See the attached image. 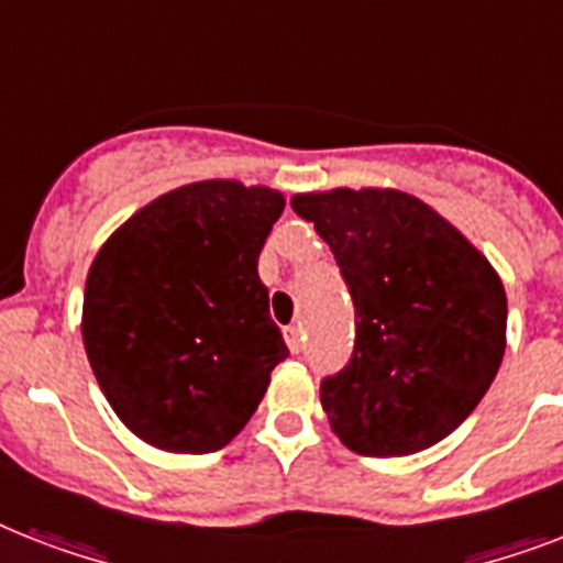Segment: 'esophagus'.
Wrapping results in <instances>:
<instances>
[{"label": "esophagus", "mask_w": 563, "mask_h": 563, "mask_svg": "<svg viewBox=\"0 0 563 563\" xmlns=\"http://www.w3.org/2000/svg\"><path fill=\"white\" fill-rule=\"evenodd\" d=\"M286 344H289L291 353L303 351V330H300V324L286 327Z\"/></svg>", "instance_id": "1"}]
</instances>
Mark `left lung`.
I'll use <instances>...</instances> for the list:
<instances>
[{
  "label": "left lung",
  "mask_w": 563,
  "mask_h": 563,
  "mask_svg": "<svg viewBox=\"0 0 563 563\" xmlns=\"http://www.w3.org/2000/svg\"><path fill=\"white\" fill-rule=\"evenodd\" d=\"M335 256L356 316L347 365L321 406L360 455L438 444L494 383L506 353V289L490 263L418 198L397 189L295 195Z\"/></svg>",
  "instance_id": "left-lung-1"
}]
</instances>
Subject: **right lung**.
Returning <instances> with one entry per match:
<instances>
[{
	"instance_id": "1",
	"label": "right lung",
	"mask_w": 563,
	"mask_h": 563,
	"mask_svg": "<svg viewBox=\"0 0 563 563\" xmlns=\"http://www.w3.org/2000/svg\"><path fill=\"white\" fill-rule=\"evenodd\" d=\"M280 192L201 180L131 216L92 260L84 347L122 423L169 453H216L289 356L256 260Z\"/></svg>"
}]
</instances>
